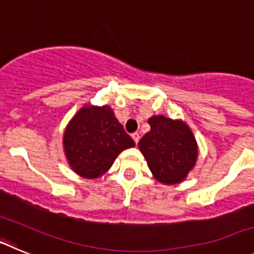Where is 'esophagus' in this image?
<instances>
[{
	"instance_id": "34e87169",
	"label": "esophagus",
	"mask_w": 254,
	"mask_h": 254,
	"mask_svg": "<svg viewBox=\"0 0 254 254\" xmlns=\"http://www.w3.org/2000/svg\"><path fill=\"white\" fill-rule=\"evenodd\" d=\"M132 138H133L134 142L138 143V141H140V134H138L137 132H134V133H132Z\"/></svg>"
}]
</instances>
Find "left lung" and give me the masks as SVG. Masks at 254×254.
I'll list each match as a JSON object with an SVG mask.
<instances>
[{"label": "left lung", "instance_id": "left-lung-1", "mask_svg": "<svg viewBox=\"0 0 254 254\" xmlns=\"http://www.w3.org/2000/svg\"><path fill=\"white\" fill-rule=\"evenodd\" d=\"M150 131L138 142L155 179L163 185H177L185 181L193 169L198 150L193 133L183 121L164 116L149 120Z\"/></svg>", "mask_w": 254, "mask_h": 254}]
</instances>
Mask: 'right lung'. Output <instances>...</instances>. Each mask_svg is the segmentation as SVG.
I'll list each match as a JSON object with an SVG mask.
<instances>
[{
  "mask_svg": "<svg viewBox=\"0 0 254 254\" xmlns=\"http://www.w3.org/2000/svg\"><path fill=\"white\" fill-rule=\"evenodd\" d=\"M134 146L111 107L85 105L67 125L64 154L78 176L94 179L103 176L123 150Z\"/></svg>",
  "mask_w": 254,
  "mask_h": 254,
  "instance_id": "right-lung-1",
  "label": "right lung"
}]
</instances>
